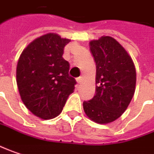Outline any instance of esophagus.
Segmentation results:
<instances>
[{"instance_id":"esophagus-1","label":"esophagus","mask_w":154,"mask_h":154,"mask_svg":"<svg viewBox=\"0 0 154 154\" xmlns=\"http://www.w3.org/2000/svg\"><path fill=\"white\" fill-rule=\"evenodd\" d=\"M82 81H83V78H82V77H78V78H77V84H81Z\"/></svg>"}]
</instances>
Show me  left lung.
<instances>
[{"mask_svg":"<svg viewBox=\"0 0 154 154\" xmlns=\"http://www.w3.org/2000/svg\"><path fill=\"white\" fill-rule=\"evenodd\" d=\"M90 45L97 65V92L91 100L84 102V110L97 123H110L123 114L134 95L135 66L128 51L114 38L102 36Z\"/></svg>","mask_w":154,"mask_h":154,"instance_id":"left-lung-1","label":"left lung"}]
</instances>
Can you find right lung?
<instances>
[{"label": "right lung", "instance_id": "right-lung-1", "mask_svg": "<svg viewBox=\"0 0 154 154\" xmlns=\"http://www.w3.org/2000/svg\"><path fill=\"white\" fill-rule=\"evenodd\" d=\"M70 39L49 32L35 38L21 52L16 68V82L25 106L37 117L57 116L75 89L69 75L70 64L63 57Z\"/></svg>", "mask_w": 154, "mask_h": 154}]
</instances>
